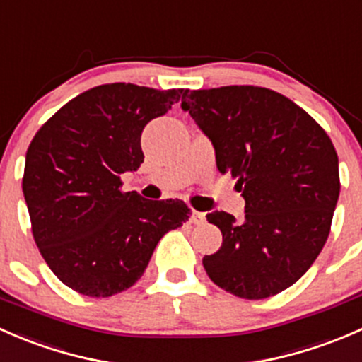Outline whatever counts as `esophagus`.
Wrapping results in <instances>:
<instances>
[{
    "label": "esophagus",
    "instance_id": "esophagus-1",
    "mask_svg": "<svg viewBox=\"0 0 362 362\" xmlns=\"http://www.w3.org/2000/svg\"><path fill=\"white\" fill-rule=\"evenodd\" d=\"M191 222H192V224H203V222H204V214H203V211L192 210Z\"/></svg>",
    "mask_w": 362,
    "mask_h": 362
}]
</instances>
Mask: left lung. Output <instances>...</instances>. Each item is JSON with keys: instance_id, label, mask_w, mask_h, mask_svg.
<instances>
[{"instance_id": "1", "label": "left lung", "mask_w": 362, "mask_h": 362, "mask_svg": "<svg viewBox=\"0 0 362 362\" xmlns=\"http://www.w3.org/2000/svg\"><path fill=\"white\" fill-rule=\"evenodd\" d=\"M182 110L210 138L218 171L235 178L245 199L243 221L206 215L222 233L221 249L203 257L208 276L238 298L282 293L329 236L339 196L329 136L289 98L264 87L191 90Z\"/></svg>"}]
</instances>
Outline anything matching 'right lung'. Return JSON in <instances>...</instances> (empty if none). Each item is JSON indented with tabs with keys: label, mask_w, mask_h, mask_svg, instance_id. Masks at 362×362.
I'll list each match as a JSON object with an SVG mask.
<instances>
[{
	"label": "right lung",
	"mask_w": 362,
	"mask_h": 362,
	"mask_svg": "<svg viewBox=\"0 0 362 362\" xmlns=\"http://www.w3.org/2000/svg\"><path fill=\"white\" fill-rule=\"evenodd\" d=\"M185 93L124 82L93 87L33 138L23 178L33 236L69 289L90 298L129 289L159 240L189 221L184 202L120 191V175L144 163V127Z\"/></svg>",
	"instance_id": "1"
}]
</instances>
